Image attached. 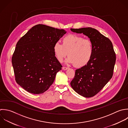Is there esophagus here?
<instances>
[{
  "instance_id": "1",
  "label": "esophagus",
  "mask_w": 128,
  "mask_h": 128,
  "mask_svg": "<svg viewBox=\"0 0 128 128\" xmlns=\"http://www.w3.org/2000/svg\"><path fill=\"white\" fill-rule=\"evenodd\" d=\"M68 68H67V67H62V69L63 70H67Z\"/></svg>"
}]
</instances>
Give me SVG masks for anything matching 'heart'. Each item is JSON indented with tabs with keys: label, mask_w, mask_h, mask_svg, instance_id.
I'll list each match as a JSON object with an SVG mask.
<instances>
[{
	"label": "heart",
	"mask_w": 128,
	"mask_h": 128,
	"mask_svg": "<svg viewBox=\"0 0 128 128\" xmlns=\"http://www.w3.org/2000/svg\"><path fill=\"white\" fill-rule=\"evenodd\" d=\"M53 51L57 59L62 62L67 56L66 63L74 64L77 67L86 65L91 60L94 53L92 42L76 34H70L64 37L62 44L56 42Z\"/></svg>",
	"instance_id": "heart-1"
}]
</instances>
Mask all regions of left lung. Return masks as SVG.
<instances>
[{"instance_id": "1", "label": "left lung", "mask_w": 128, "mask_h": 128, "mask_svg": "<svg viewBox=\"0 0 128 128\" xmlns=\"http://www.w3.org/2000/svg\"><path fill=\"white\" fill-rule=\"evenodd\" d=\"M76 33L88 36L94 48L93 56L85 66L76 70L70 83L73 90L86 98L97 94L112 78L116 62V54L110 40L91 27L71 28Z\"/></svg>"}]
</instances>
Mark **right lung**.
I'll use <instances>...</instances> for the list:
<instances>
[{"mask_svg": "<svg viewBox=\"0 0 128 128\" xmlns=\"http://www.w3.org/2000/svg\"><path fill=\"white\" fill-rule=\"evenodd\" d=\"M66 33L43 24L32 27L16 44L12 64L17 83L33 94L47 91L61 64L53 51L54 44Z\"/></svg>", "mask_w": 128, "mask_h": 128, "instance_id": "right-lung-1", "label": "right lung"}]
</instances>
